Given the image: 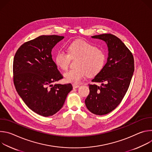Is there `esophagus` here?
<instances>
[{"label":"esophagus","mask_w":152,"mask_h":152,"mask_svg":"<svg viewBox=\"0 0 152 152\" xmlns=\"http://www.w3.org/2000/svg\"><path fill=\"white\" fill-rule=\"evenodd\" d=\"M79 85H76V84H73V88H77L79 87Z\"/></svg>","instance_id":"34e87169"}]
</instances>
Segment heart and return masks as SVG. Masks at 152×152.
I'll return each instance as SVG.
<instances>
[{
	"mask_svg": "<svg viewBox=\"0 0 152 152\" xmlns=\"http://www.w3.org/2000/svg\"><path fill=\"white\" fill-rule=\"evenodd\" d=\"M67 53L58 50L55 56L56 66L62 70H66L71 59H76V69L64 73V78L68 82L79 83L87 75L94 76L103 69L106 61L105 52L91 43L82 39L76 40L67 48Z\"/></svg>",
	"mask_w": 152,
	"mask_h": 152,
	"instance_id": "b5f03b06",
	"label": "heart"
}]
</instances>
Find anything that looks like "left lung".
Returning a JSON list of instances; mask_svg holds the SVG:
<instances>
[{
    "label": "left lung",
    "mask_w": 152,
    "mask_h": 152,
    "mask_svg": "<svg viewBox=\"0 0 152 152\" xmlns=\"http://www.w3.org/2000/svg\"><path fill=\"white\" fill-rule=\"evenodd\" d=\"M92 38L104 41L109 53L103 69L91 80L102 85H88L90 94L85 102L91 113L102 115L115 110L124 97L134 72V59L132 52L116 36L103 34Z\"/></svg>",
    "instance_id": "left-lung-1"
}]
</instances>
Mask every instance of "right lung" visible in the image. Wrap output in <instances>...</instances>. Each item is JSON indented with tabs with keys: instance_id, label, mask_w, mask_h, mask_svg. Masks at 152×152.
<instances>
[{
	"instance_id": "1",
	"label": "right lung",
	"mask_w": 152,
	"mask_h": 152,
	"mask_svg": "<svg viewBox=\"0 0 152 152\" xmlns=\"http://www.w3.org/2000/svg\"><path fill=\"white\" fill-rule=\"evenodd\" d=\"M64 37L41 35L25 42L13 61V80L20 97L35 113L49 117L59 111L72 84L53 83L63 78L52 58V49Z\"/></svg>"
}]
</instances>
